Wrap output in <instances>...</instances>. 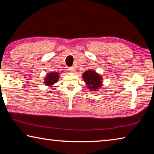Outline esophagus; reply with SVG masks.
I'll use <instances>...</instances> for the list:
<instances>
[{
	"label": "esophagus",
	"mask_w": 154,
	"mask_h": 154,
	"mask_svg": "<svg viewBox=\"0 0 154 154\" xmlns=\"http://www.w3.org/2000/svg\"><path fill=\"white\" fill-rule=\"evenodd\" d=\"M69 70L70 72H75V67H70L69 69Z\"/></svg>",
	"instance_id": "esophagus-1"
}]
</instances>
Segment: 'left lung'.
<instances>
[{
	"label": "left lung",
	"instance_id": "obj_1",
	"mask_svg": "<svg viewBox=\"0 0 154 154\" xmlns=\"http://www.w3.org/2000/svg\"><path fill=\"white\" fill-rule=\"evenodd\" d=\"M82 78L84 80V82L86 83L88 89L91 91L94 92L103 86L102 77L92 70L84 72V73L82 75Z\"/></svg>",
	"mask_w": 154,
	"mask_h": 154
}]
</instances>
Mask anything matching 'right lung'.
Masks as SVG:
<instances>
[{"label": "right lung", "instance_id": "1", "mask_svg": "<svg viewBox=\"0 0 154 154\" xmlns=\"http://www.w3.org/2000/svg\"><path fill=\"white\" fill-rule=\"evenodd\" d=\"M59 79V73L56 72H49L46 75L44 79V83L46 85L49 86H52L54 84L58 82Z\"/></svg>", "mask_w": 154, "mask_h": 154}]
</instances>
